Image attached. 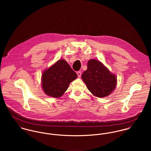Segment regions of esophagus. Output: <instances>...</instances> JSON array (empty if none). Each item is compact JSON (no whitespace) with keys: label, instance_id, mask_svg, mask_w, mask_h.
<instances>
[{"label":"esophagus","instance_id":"34e87169","mask_svg":"<svg viewBox=\"0 0 151 151\" xmlns=\"http://www.w3.org/2000/svg\"><path fill=\"white\" fill-rule=\"evenodd\" d=\"M77 76H78V77L79 78L81 77V71H78L77 72Z\"/></svg>","mask_w":151,"mask_h":151}]
</instances>
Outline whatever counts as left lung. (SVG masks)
Wrapping results in <instances>:
<instances>
[{"mask_svg": "<svg viewBox=\"0 0 151 151\" xmlns=\"http://www.w3.org/2000/svg\"><path fill=\"white\" fill-rule=\"evenodd\" d=\"M81 77L88 89L98 98L109 95L117 85L116 76L101 62L95 59L88 62L87 70Z\"/></svg>", "mask_w": 151, "mask_h": 151, "instance_id": "left-lung-1", "label": "left lung"}]
</instances>
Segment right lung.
Instances as JSON below:
<instances>
[{
    "label": "right lung",
    "mask_w": 151,
    "mask_h": 151,
    "mask_svg": "<svg viewBox=\"0 0 151 151\" xmlns=\"http://www.w3.org/2000/svg\"><path fill=\"white\" fill-rule=\"evenodd\" d=\"M77 77V74L67 62L60 59L43 71L42 88L46 95L58 98L63 95L70 83Z\"/></svg>",
    "instance_id": "obj_1"
}]
</instances>
